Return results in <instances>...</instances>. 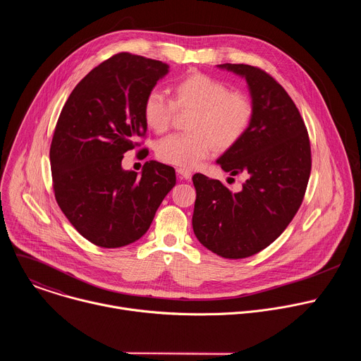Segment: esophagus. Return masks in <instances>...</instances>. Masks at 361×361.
<instances>
[{
  "instance_id": "esophagus-1",
  "label": "esophagus",
  "mask_w": 361,
  "mask_h": 361,
  "mask_svg": "<svg viewBox=\"0 0 361 361\" xmlns=\"http://www.w3.org/2000/svg\"><path fill=\"white\" fill-rule=\"evenodd\" d=\"M177 174H178V177H180L181 180H190L191 176H192V173L188 171V170H185V169H177Z\"/></svg>"
}]
</instances>
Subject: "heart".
<instances>
[{"label": "heart", "mask_w": 361, "mask_h": 361, "mask_svg": "<svg viewBox=\"0 0 361 361\" xmlns=\"http://www.w3.org/2000/svg\"><path fill=\"white\" fill-rule=\"evenodd\" d=\"M174 101L164 91H148L142 102V117L148 128L163 133L170 126L176 107L192 109L187 134H170L157 142V157L180 169H194L210 156L213 147L227 149L247 131L252 104L241 91L202 73L181 77L173 85Z\"/></svg>", "instance_id": "heart-1"}]
</instances>
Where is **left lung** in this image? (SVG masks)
Wrapping results in <instances>:
<instances>
[{"instance_id": "obj_1", "label": "left lung", "mask_w": 361, "mask_h": 361, "mask_svg": "<svg viewBox=\"0 0 361 361\" xmlns=\"http://www.w3.org/2000/svg\"><path fill=\"white\" fill-rule=\"evenodd\" d=\"M217 67L244 78L250 91L251 123L217 160L226 173L247 180L233 192L219 180L194 174L192 230L217 255L245 259L270 245L298 212L312 171L310 140L293 99L266 71Z\"/></svg>"}]
</instances>
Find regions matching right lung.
<instances>
[{
  "instance_id": "add662e5",
  "label": "right lung",
  "mask_w": 361,
  "mask_h": 361,
  "mask_svg": "<svg viewBox=\"0 0 361 361\" xmlns=\"http://www.w3.org/2000/svg\"><path fill=\"white\" fill-rule=\"evenodd\" d=\"M166 63L120 53L91 70L63 107L49 148L56 200L88 241L117 248L141 238L176 170L147 161L141 174L123 170L124 152L147 131L142 102L169 74Z\"/></svg>"
}]
</instances>
